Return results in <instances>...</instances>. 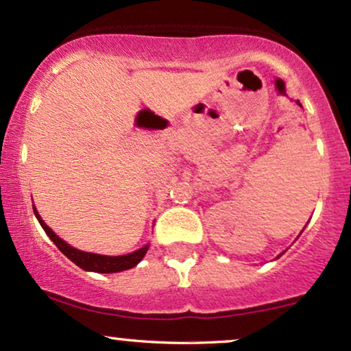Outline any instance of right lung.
Returning <instances> with one entry per match:
<instances>
[{"instance_id": "right-lung-1", "label": "right lung", "mask_w": 351, "mask_h": 351, "mask_svg": "<svg viewBox=\"0 0 351 351\" xmlns=\"http://www.w3.org/2000/svg\"><path fill=\"white\" fill-rule=\"evenodd\" d=\"M34 215L38 217L39 224H41L46 234L51 237V241L58 245V249L60 252L64 254L66 257L74 263L75 265H79L80 269L84 271H90V272H100V274H112V272H120V271H127V269L135 267L140 261L143 259V256L148 251V244L140 247L138 251L130 252V254H125V256H102V254H94V252H84L79 251V249L72 247L66 243V241L60 239L59 236H56V232L47 226L46 223L43 221V217L39 216L38 209L34 208Z\"/></svg>"}]
</instances>
